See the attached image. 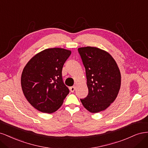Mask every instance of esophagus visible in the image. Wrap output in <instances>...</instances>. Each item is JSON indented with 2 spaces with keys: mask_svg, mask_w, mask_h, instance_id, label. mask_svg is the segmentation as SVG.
Masks as SVG:
<instances>
[{
  "mask_svg": "<svg viewBox=\"0 0 148 148\" xmlns=\"http://www.w3.org/2000/svg\"><path fill=\"white\" fill-rule=\"evenodd\" d=\"M69 89H70V91L72 92V93H73V92H74V91H75V87H74V86H73V87H70L69 88Z\"/></svg>",
  "mask_w": 148,
  "mask_h": 148,
  "instance_id": "34e87169",
  "label": "esophagus"
}]
</instances>
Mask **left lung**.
<instances>
[{"label": "left lung", "mask_w": 148, "mask_h": 148, "mask_svg": "<svg viewBox=\"0 0 148 148\" xmlns=\"http://www.w3.org/2000/svg\"><path fill=\"white\" fill-rule=\"evenodd\" d=\"M85 68L88 94L80 99L84 108L92 113L105 110L117 97L121 85V72L108 52L97 47L78 49Z\"/></svg>", "instance_id": "left-lung-1"}]
</instances>
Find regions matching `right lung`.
<instances>
[{"label": "right lung", "mask_w": 148, "mask_h": 148, "mask_svg": "<svg viewBox=\"0 0 148 148\" xmlns=\"http://www.w3.org/2000/svg\"><path fill=\"white\" fill-rule=\"evenodd\" d=\"M71 51L47 49L27 62L21 74L24 95L31 105L42 112L51 114L61 106L69 93L62 79V69Z\"/></svg>", "instance_id": "right-lung-1"}]
</instances>
